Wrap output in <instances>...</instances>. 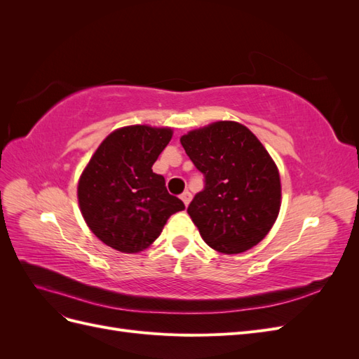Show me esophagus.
<instances>
[{"label":"esophagus","instance_id":"1","mask_svg":"<svg viewBox=\"0 0 359 359\" xmlns=\"http://www.w3.org/2000/svg\"><path fill=\"white\" fill-rule=\"evenodd\" d=\"M181 201L184 202V205H189L190 203V201H191V193L189 191V190H186V191H184L182 194H181Z\"/></svg>","mask_w":359,"mask_h":359}]
</instances>
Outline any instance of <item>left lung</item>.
<instances>
[{
  "label": "left lung",
  "mask_w": 359,
  "mask_h": 359,
  "mask_svg": "<svg viewBox=\"0 0 359 359\" xmlns=\"http://www.w3.org/2000/svg\"><path fill=\"white\" fill-rule=\"evenodd\" d=\"M203 189L187 212L203 241L222 253H243L273 227L281 199L277 166L243 124L219 121L181 137Z\"/></svg>",
  "instance_id": "obj_1"
}]
</instances>
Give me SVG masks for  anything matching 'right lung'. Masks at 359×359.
Masks as SVG:
<instances>
[{"label": "right lung", "instance_id": "add662e5", "mask_svg": "<svg viewBox=\"0 0 359 359\" xmlns=\"http://www.w3.org/2000/svg\"><path fill=\"white\" fill-rule=\"evenodd\" d=\"M170 137V128L115 130L82 173L78 199L83 219L100 241L118 252H142L157 240L169 217L186 208L151 169Z\"/></svg>", "mask_w": 359, "mask_h": 359}]
</instances>
